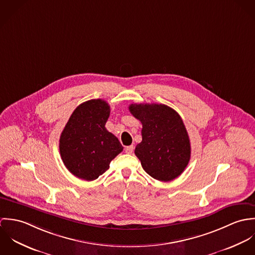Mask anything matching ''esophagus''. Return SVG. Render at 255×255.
<instances>
[{"instance_id":"esophagus-1","label":"esophagus","mask_w":255,"mask_h":255,"mask_svg":"<svg viewBox=\"0 0 255 255\" xmlns=\"http://www.w3.org/2000/svg\"><path fill=\"white\" fill-rule=\"evenodd\" d=\"M125 150H126V152H127L128 154H131V153L133 152V145L127 146V147L125 148Z\"/></svg>"}]
</instances>
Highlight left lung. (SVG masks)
Segmentation results:
<instances>
[{
    "instance_id": "left-lung-1",
    "label": "left lung",
    "mask_w": 255,
    "mask_h": 255,
    "mask_svg": "<svg viewBox=\"0 0 255 255\" xmlns=\"http://www.w3.org/2000/svg\"><path fill=\"white\" fill-rule=\"evenodd\" d=\"M142 124V141L134 153L146 173L161 182L178 178L190 159V142L181 116L163 104H131Z\"/></svg>"
}]
</instances>
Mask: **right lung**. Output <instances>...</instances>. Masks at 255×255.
<instances>
[{"instance_id":"add662e5","label":"right lung","mask_w":255,"mask_h":255,"mask_svg":"<svg viewBox=\"0 0 255 255\" xmlns=\"http://www.w3.org/2000/svg\"><path fill=\"white\" fill-rule=\"evenodd\" d=\"M110 106L102 99H92L73 111L60 137V153L73 176L94 181L104 174L111 161L124 147L105 128Z\"/></svg>"}]
</instances>
